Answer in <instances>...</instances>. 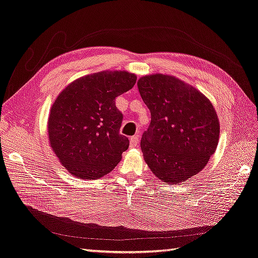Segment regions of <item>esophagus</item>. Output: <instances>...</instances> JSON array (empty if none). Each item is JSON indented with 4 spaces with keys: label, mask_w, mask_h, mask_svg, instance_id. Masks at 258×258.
<instances>
[{
    "label": "esophagus",
    "mask_w": 258,
    "mask_h": 258,
    "mask_svg": "<svg viewBox=\"0 0 258 258\" xmlns=\"http://www.w3.org/2000/svg\"><path fill=\"white\" fill-rule=\"evenodd\" d=\"M138 140H139L138 136L132 137V138L130 139V147H131V148H135V147L138 145Z\"/></svg>",
    "instance_id": "esophagus-1"
}]
</instances>
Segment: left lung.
I'll list each match as a JSON object with an SVG mask.
<instances>
[{
  "mask_svg": "<svg viewBox=\"0 0 258 258\" xmlns=\"http://www.w3.org/2000/svg\"><path fill=\"white\" fill-rule=\"evenodd\" d=\"M137 86L151 111L140 141L146 163L166 184L186 182L203 170L218 146L220 123L212 102L172 75L142 76Z\"/></svg>",
  "mask_w": 258,
  "mask_h": 258,
  "instance_id": "8db88e82",
  "label": "left lung"
}]
</instances>
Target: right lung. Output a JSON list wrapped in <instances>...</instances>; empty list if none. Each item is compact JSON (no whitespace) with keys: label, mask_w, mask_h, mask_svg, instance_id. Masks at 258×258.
<instances>
[{"label":"right lung","mask_w":258,"mask_h":258,"mask_svg":"<svg viewBox=\"0 0 258 258\" xmlns=\"http://www.w3.org/2000/svg\"><path fill=\"white\" fill-rule=\"evenodd\" d=\"M136 80L127 71L85 75L54 101L47 120L50 147L73 176L98 179L119 164L130 141L119 134L123 114L114 100Z\"/></svg>","instance_id":"right-lung-1"}]
</instances>
